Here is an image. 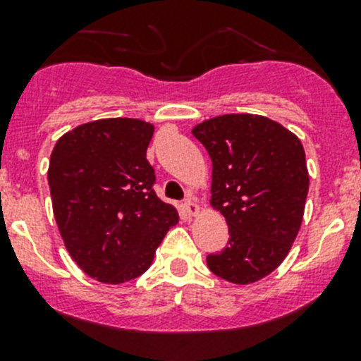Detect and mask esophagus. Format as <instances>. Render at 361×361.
Returning <instances> with one entry per match:
<instances>
[{"label": "esophagus", "mask_w": 361, "mask_h": 361, "mask_svg": "<svg viewBox=\"0 0 361 361\" xmlns=\"http://www.w3.org/2000/svg\"><path fill=\"white\" fill-rule=\"evenodd\" d=\"M183 207L190 216H195V214L199 213V206L194 202V199H187V201L183 202Z\"/></svg>", "instance_id": "34e87169"}]
</instances>
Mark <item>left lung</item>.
Returning a JSON list of instances; mask_svg holds the SVG:
<instances>
[{"label": "left lung", "instance_id": "8db88e82", "mask_svg": "<svg viewBox=\"0 0 361 361\" xmlns=\"http://www.w3.org/2000/svg\"><path fill=\"white\" fill-rule=\"evenodd\" d=\"M213 162L211 206L228 225L227 246L207 255L218 278L250 285L288 255L309 190L300 140L267 116L221 115L192 130Z\"/></svg>", "mask_w": 361, "mask_h": 361}]
</instances>
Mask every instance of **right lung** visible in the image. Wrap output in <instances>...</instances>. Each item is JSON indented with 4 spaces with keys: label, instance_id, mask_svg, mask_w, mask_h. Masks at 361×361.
<instances>
[{
    "label": "right lung",
    "instance_id": "1",
    "mask_svg": "<svg viewBox=\"0 0 361 361\" xmlns=\"http://www.w3.org/2000/svg\"><path fill=\"white\" fill-rule=\"evenodd\" d=\"M152 136L154 126L143 120H94L64 134L50 155L57 227L73 260L101 283L143 274L178 224V211L154 190Z\"/></svg>",
    "mask_w": 361,
    "mask_h": 361
}]
</instances>
